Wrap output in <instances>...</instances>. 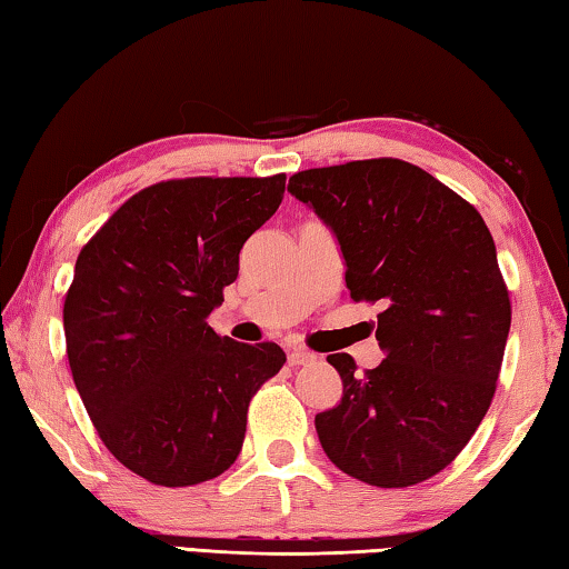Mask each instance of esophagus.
I'll list each match as a JSON object with an SVG mask.
<instances>
[{
  "label": "esophagus",
  "mask_w": 569,
  "mask_h": 569,
  "mask_svg": "<svg viewBox=\"0 0 569 569\" xmlns=\"http://www.w3.org/2000/svg\"><path fill=\"white\" fill-rule=\"evenodd\" d=\"M316 361V353L308 351V349H291L288 351V363L291 366H306V363H313Z\"/></svg>",
  "instance_id": "obj_1"
}]
</instances>
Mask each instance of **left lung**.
Wrapping results in <instances>:
<instances>
[{"mask_svg": "<svg viewBox=\"0 0 569 569\" xmlns=\"http://www.w3.org/2000/svg\"><path fill=\"white\" fill-rule=\"evenodd\" d=\"M288 192L339 238L353 301L379 303L377 369L326 359L343 397L316 413L336 467L411 487L457 459L492 403L512 303L479 210L399 158L301 170Z\"/></svg>", "mask_w": 569, "mask_h": 569, "instance_id": "left-lung-1", "label": "left lung"}]
</instances>
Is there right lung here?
<instances>
[{
	"mask_svg": "<svg viewBox=\"0 0 569 569\" xmlns=\"http://www.w3.org/2000/svg\"><path fill=\"white\" fill-rule=\"evenodd\" d=\"M283 190V172L162 180L124 200L77 256L62 311L74 387L102 445L152 485L223 475L250 399L286 363L273 341L208 326Z\"/></svg>",
	"mask_w": 569,
	"mask_h": 569,
	"instance_id": "obj_1",
	"label": "right lung"
}]
</instances>
